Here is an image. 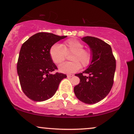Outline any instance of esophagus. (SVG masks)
Listing matches in <instances>:
<instances>
[{"instance_id": "obj_1", "label": "esophagus", "mask_w": 134, "mask_h": 134, "mask_svg": "<svg viewBox=\"0 0 134 134\" xmlns=\"http://www.w3.org/2000/svg\"><path fill=\"white\" fill-rule=\"evenodd\" d=\"M73 76H74V75H73V74L67 75V77H68V78H71V77H73Z\"/></svg>"}]
</instances>
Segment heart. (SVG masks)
Listing matches in <instances>:
<instances>
[{
  "label": "heart",
  "instance_id": "1",
  "mask_svg": "<svg viewBox=\"0 0 134 134\" xmlns=\"http://www.w3.org/2000/svg\"><path fill=\"white\" fill-rule=\"evenodd\" d=\"M84 44L76 39H70L63 44H55L51 47L49 53L54 63L58 64L65 59V54L71 53L70 60L61 64L58 67V70L63 73H72L76 72L82 67H86L90 64L92 60V53L87 49H84Z\"/></svg>",
  "mask_w": 134,
  "mask_h": 134
}]
</instances>
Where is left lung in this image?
Here are the masks:
<instances>
[{
	"label": "left lung",
	"mask_w": 134,
	"mask_h": 134,
	"mask_svg": "<svg viewBox=\"0 0 134 134\" xmlns=\"http://www.w3.org/2000/svg\"><path fill=\"white\" fill-rule=\"evenodd\" d=\"M81 40L88 45L92 60L83 73L75 74L80 82L74 87L75 95L86 104H93L108 95L114 83L116 61L110 46L97 37L86 36Z\"/></svg>",
	"instance_id": "obj_1"
}]
</instances>
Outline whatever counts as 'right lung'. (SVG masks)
I'll return each instance as SVG.
<instances>
[{
  "label": "right lung",
  "mask_w": 134,
  "mask_h": 134,
  "mask_svg": "<svg viewBox=\"0 0 134 134\" xmlns=\"http://www.w3.org/2000/svg\"><path fill=\"white\" fill-rule=\"evenodd\" d=\"M67 36L37 33L22 44L19 55L17 71L24 93L34 101H46L57 91L60 82L67 75L51 72L57 69L49 51L53 45Z\"/></svg>",
  "instance_id": "right-lung-1"
}]
</instances>
